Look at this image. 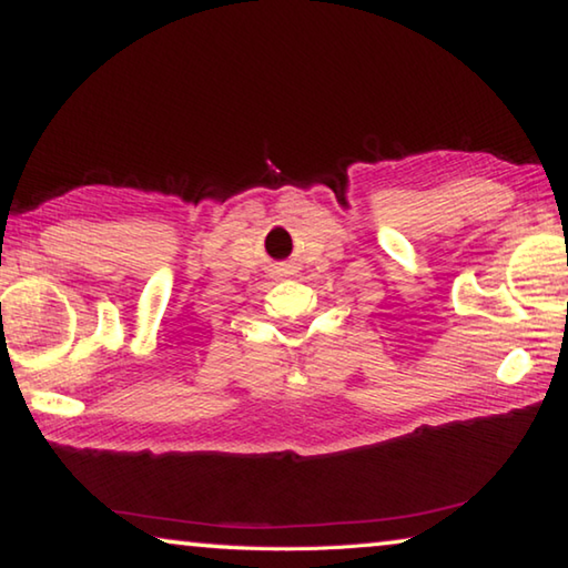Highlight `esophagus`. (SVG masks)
Masks as SVG:
<instances>
[{
    "label": "esophagus",
    "instance_id": "1",
    "mask_svg": "<svg viewBox=\"0 0 568 568\" xmlns=\"http://www.w3.org/2000/svg\"><path fill=\"white\" fill-rule=\"evenodd\" d=\"M293 267L295 265H291V263H281V265H275V273L277 275H293Z\"/></svg>",
    "mask_w": 568,
    "mask_h": 568
}]
</instances>
